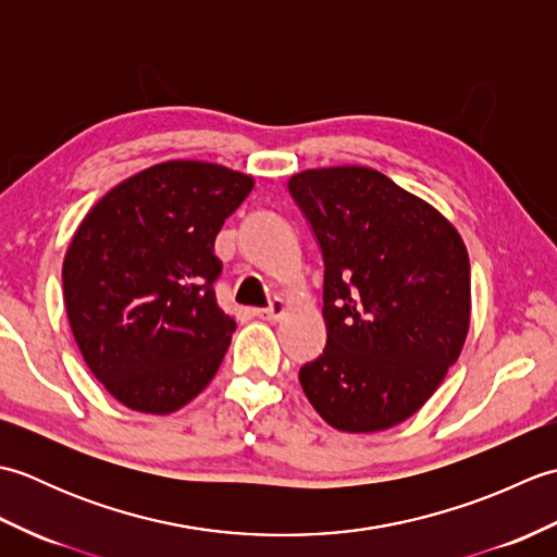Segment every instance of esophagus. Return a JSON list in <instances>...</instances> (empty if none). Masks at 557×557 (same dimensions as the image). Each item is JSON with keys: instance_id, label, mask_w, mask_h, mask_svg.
I'll list each match as a JSON object with an SVG mask.
<instances>
[{"instance_id": "34e87169", "label": "esophagus", "mask_w": 557, "mask_h": 557, "mask_svg": "<svg viewBox=\"0 0 557 557\" xmlns=\"http://www.w3.org/2000/svg\"><path fill=\"white\" fill-rule=\"evenodd\" d=\"M282 313H285V301H282V299L272 301L268 309H256L253 311V315L263 318V321H277V318H282Z\"/></svg>"}]
</instances>
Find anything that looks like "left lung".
<instances>
[{
  "label": "left lung",
  "mask_w": 557,
  "mask_h": 557,
  "mask_svg": "<svg viewBox=\"0 0 557 557\" xmlns=\"http://www.w3.org/2000/svg\"><path fill=\"white\" fill-rule=\"evenodd\" d=\"M287 186L325 265L327 339L299 383L337 431L393 429L425 405L465 347V242L433 206L371 168L306 170Z\"/></svg>",
  "instance_id": "obj_1"
}]
</instances>
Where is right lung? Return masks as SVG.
<instances>
[{"instance_id": "right-lung-1", "label": "right lung", "mask_w": 557, "mask_h": 557, "mask_svg": "<svg viewBox=\"0 0 557 557\" xmlns=\"http://www.w3.org/2000/svg\"><path fill=\"white\" fill-rule=\"evenodd\" d=\"M248 174L170 160L116 184L64 256L71 333L124 407L170 413L218 373L236 330L215 301V236L251 194Z\"/></svg>"}]
</instances>
